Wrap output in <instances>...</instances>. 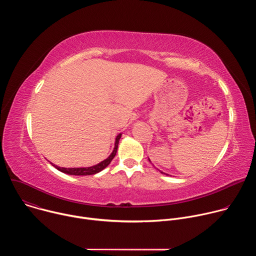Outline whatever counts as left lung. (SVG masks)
I'll use <instances>...</instances> for the list:
<instances>
[{
  "label": "left lung",
  "instance_id": "obj_1",
  "mask_svg": "<svg viewBox=\"0 0 256 256\" xmlns=\"http://www.w3.org/2000/svg\"><path fill=\"white\" fill-rule=\"evenodd\" d=\"M149 161H150V160H149ZM162 173H163V172H162Z\"/></svg>",
  "mask_w": 256,
  "mask_h": 256
}]
</instances>
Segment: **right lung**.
Segmentation results:
<instances>
[{
  "label": "right lung",
  "instance_id": "add662e5",
  "mask_svg": "<svg viewBox=\"0 0 256 256\" xmlns=\"http://www.w3.org/2000/svg\"><path fill=\"white\" fill-rule=\"evenodd\" d=\"M122 134H118L116 138V146H114V149L112 151V153L110 154L107 159H105L104 161L100 162L97 165H94L92 167H87V168H64V167H58V166H54L58 170L62 171V173H66L70 175H93L96 174L98 172H100L101 170H103L105 167H107L110 162L112 161V159L116 157V152H118V142L120 140Z\"/></svg>",
  "mask_w": 256,
  "mask_h": 256
}]
</instances>
